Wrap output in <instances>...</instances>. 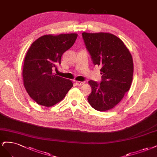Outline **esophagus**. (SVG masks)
<instances>
[{"mask_svg": "<svg viewBox=\"0 0 157 157\" xmlns=\"http://www.w3.org/2000/svg\"><path fill=\"white\" fill-rule=\"evenodd\" d=\"M75 83H76V85L78 86H82L83 85L84 83L82 82H75Z\"/></svg>", "mask_w": 157, "mask_h": 157, "instance_id": "esophagus-1", "label": "esophagus"}]
</instances>
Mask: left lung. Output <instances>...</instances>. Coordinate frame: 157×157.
Segmentation results:
<instances>
[{
	"label": "left lung",
	"instance_id": "8db88e82",
	"mask_svg": "<svg viewBox=\"0 0 157 157\" xmlns=\"http://www.w3.org/2000/svg\"><path fill=\"white\" fill-rule=\"evenodd\" d=\"M88 52L94 65L100 66V83L90 80L92 91L88 102L100 112L114 108L130 89L132 82V57L123 42L107 33H83Z\"/></svg>",
	"mask_w": 157,
	"mask_h": 157
}]
</instances>
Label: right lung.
<instances>
[{
	"label": "right lung",
	"instance_id": "1",
	"mask_svg": "<svg viewBox=\"0 0 157 157\" xmlns=\"http://www.w3.org/2000/svg\"><path fill=\"white\" fill-rule=\"evenodd\" d=\"M78 34L44 35L31 44L25 55L23 79L27 93L37 104L50 107L60 102L73 87L71 80L57 76L53 68L74 45Z\"/></svg>",
	"mask_w": 157,
	"mask_h": 157
}]
</instances>
